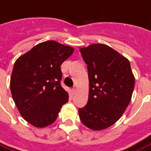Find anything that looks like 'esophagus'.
<instances>
[{"mask_svg": "<svg viewBox=\"0 0 151 151\" xmlns=\"http://www.w3.org/2000/svg\"><path fill=\"white\" fill-rule=\"evenodd\" d=\"M71 92L73 93V94H75V93L76 92V88H72V89H71Z\"/></svg>", "mask_w": 151, "mask_h": 151, "instance_id": "1", "label": "esophagus"}]
</instances>
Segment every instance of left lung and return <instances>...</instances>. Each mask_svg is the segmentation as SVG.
I'll use <instances>...</instances> for the list:
<instances>
[{
	"label": "left lung",
	"instance_id": "left-lung-1",
	"mask_svg": "<svg viewBox=\"0 0 151 151\" xmlns=\"http://www.w3.org/2000/svg\"><path fill=\"white\" fill-rule=\"evenodd\" d=\"M80 52L88 65L89 95L79 109L80 120L93 131L106 129L119 119L131 100L134 76L127 59L109 46L93 44Z\"/></svg>",
	"mask_w": 151,
	"mask_h": 151
}]
</instances>
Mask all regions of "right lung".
I'll return each mask as SVG.
<instances>
[{
    "label": "right lung",
    "mask_w": 151,
    "mask_h": 151,
    "mask_svg": "<svg viewBox=\"0 0 151 151\" xmlns=\"http://www.w3.org/2000/svg\"><path fill=\"white\" fill-rule=\"evenodd\" d=\"M74 48L55 40L40 43L16 60L10 90L20 115L36 127H45L57 119L68 93L60 85V66Z\"/></svg>",
    "instance_id": "right-lung-1"
}]
</instances>
